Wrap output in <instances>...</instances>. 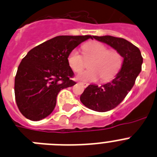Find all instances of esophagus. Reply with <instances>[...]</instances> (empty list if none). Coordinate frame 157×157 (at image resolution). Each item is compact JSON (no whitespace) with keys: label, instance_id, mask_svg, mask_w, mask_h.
Masks as SVG:
<instances>
[{"label":"esophagus","instance_id":"esophagus-1","mask_svg":"<svg viewBox=\"0 0 157 157\" xmlns=\"http://www.w3.org/2000/svg\"><path fill=\"white\" fill-rule=\"evenodd\" d=\"M80 83H81L82 85L84 87H86V86H87L89 85V84H88V83H86V82H80Z\"/></svg>","mask_w":157,"mask_h":157}]
</instances>
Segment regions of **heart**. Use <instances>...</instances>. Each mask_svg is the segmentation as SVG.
Segmentation results:
<instances>
[{"label":"heart","instance_id":"1","mask_svg":"<svg viewBox=\"0 0 157 157\" xmlns=\"http://www.w3.org/2000/svg\"><path fill=\"white\" fill-rule=\"evenodd\" d=\"M86 58H94L90 63V70L80 73L78 78L86 81L96 82L101 78L104 82L113 79L122 65V58L117 51L109 50L105 45L98 42H90L82 46ZM70 67L75 72L84 68V59L77 49L70 52L67 57Z\"/></svg>","mask_w":157,"mask_h":157}]
</instances>
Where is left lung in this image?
Segmentation results:
<instances>
[{"label": "left lung", "instance_id": "left-lung-1", "mask_svg": "<svg viewBox=\"0 0 157 157\" xmlns=\"http://www.w3.org/2000/svg\"><path fill=\"white\" fill-rule=\"evenodd\" d=\"M93 38L108 44L124 59L121 68L112 81L101 86L90 84L80 96V101L87 108L106 112L117 106L130 91L141 71L143 58L139 48L123 38L111 36H93Z\"/></svg>", "mask_w": 157, "mask_h": 157}]
</instances>
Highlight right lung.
Listing matches in <instances>:
<instances>
[{"instance_id": "right-lung-1", "label": "right lung", "mask_w": 157, "mask_h": 157, "mask_svg": "<svg viewBox=\"0 0 157 157\" xmlns=\"http://www.w3.org/2000/svg\"><path fill=\"white\" fill-rule=\"evenodd\" d=\"M91 36H59L35 47L21 60L15 77V98L26 118L40 121L54 110L59 92L76 83L68 55Z\"/></svg>"}]
</instances>
